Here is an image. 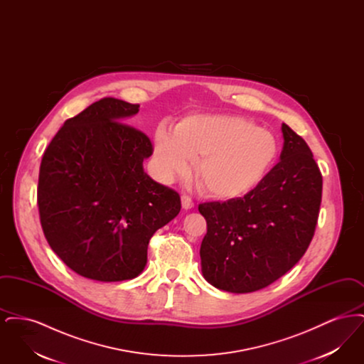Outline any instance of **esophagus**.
I'll use <instances>...</instances> for the list:
<instances>
[{
	"label": "esophagus",
	"instance_id": "obj_1",
	"mask_svg": "<svg viewBox=\"0 0 364 364\" xmlns=\"http://www.w3.org/2000/svg\"><path fill=\"white\" fill-rule=\"evenodd\" d=\"M181 206H183L184 210L193 208V202H192V199H191L188 195H183V196H181Z\"/></svg>",
	"mask_w": 364,
	"mask_h": 364
}]
</instances>
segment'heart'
<instances>
[{
	"label": "heart",
	"instance_id": "heart-1",
	"mask_svg": "<svg viewBox=\"0 0 364 364\" xmlns=\"http://www.w3.org/2000/svg\"><path fill=\"white\" fill-rule=\"evenodd\" d=\"M279 146L273 132L237 116L196 114L176 131L158 125L154 132L156 171L164 180L190 172L199 159V184L217 199H237L255 190L273 169Z\"/></svg>",
	"mask_w": 364,
	"mask_h": 364
}]
</instances>
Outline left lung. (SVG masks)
<instances>
[{
  "label": "left lung",
  "instance_id": "1",
  "mask_svg": "<svg viewBox=\"0 0 364 364\" xmlns=\"http://www.w3.org/2000/svg\"><path fill=\"white\" fill-rule=\"evenodd\" d=\"M279 162L250 193L199 205L208 233L202 273L213 287L248 294L277 281L307 251L318 223L322 174L304 139L287 124Z\"/></svg>",
  "mask_w": 364,
  "mask_h": 364
}]
</instances>
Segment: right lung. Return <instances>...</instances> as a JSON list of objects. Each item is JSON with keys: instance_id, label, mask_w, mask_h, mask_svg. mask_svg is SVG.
<instances>
[{"instance_id": "right-lung-1", "label": "right lung", "mask_w": 364, "mask_h": 364, "mask_svg": "<svg viewBox=\"0 0 364 364\" xmlns=\"http://www.w3.org/2000/svg\"><path fill=\"white\" fill-rule=\"evenodd\" d=\"M139 105L112 97L64 122L39 169L41 225L53 251L83 277H138L151 236L180 213L176 191L143 169L153 144L124 124Z\"/></svg>"}]
</instances>
